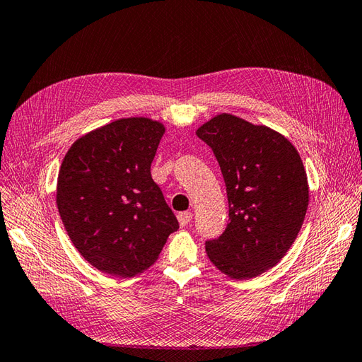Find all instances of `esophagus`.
Returning <instances> with one entry per match:
<instances>
[{
	"label": "esophagus",
	"instance_id": "1",
	"mask_svg": "<svg viewBox=\"0 0 362 362\" xmlns=\"http://www.w3.org/2000/svg\"><path fill=\"white\" fill-rule=\"evenodd\" d=\"M177 219H179L180 226H187V225L191 222V219H192V213H191V211H183V213H179Z\"/></svg>",
	"mask_w": 362,
	"mask_h": 362
}]
</instances>
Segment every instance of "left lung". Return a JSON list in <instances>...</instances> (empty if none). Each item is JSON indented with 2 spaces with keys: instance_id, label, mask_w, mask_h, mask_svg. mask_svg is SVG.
Segmentation results:
<instances>
[{
  "instance_id": "8db88e82",
  "label": "left lung",
  "mask_w": 362,
  "mask_h": 362,
  "mask_svg": "<svg viewBox=\"0 0 362 362\" xmlns=\"http://www.w3.org/2000/svg\"><path fill=\"white\" fill-rule=\"evenodd\" d=\"M219 162L230 222L205 242L209 260L231 279L270 270L298 238L308 206V182L296 148L282 134L231 114L196 131Z\"/></svg>"
}]
</instances>
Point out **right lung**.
<instances>
[{"instance_id":"add662e5","label":"right lung","mask_w":362,"mask_h":362,"mask_svg":"<svg viewBox=\"0 0 362 362\" xmlns=\"http://www.w3.org/2000/svg\"><path fill=\"white\" fill-rule=\"evenodd\" d=\"M163 134L165 126L146 117L120 119L75 140L63 158L58 213L78 253L106 274L148 270L179 230L151 177Z\"/></svg>"}]
</instances>
